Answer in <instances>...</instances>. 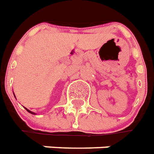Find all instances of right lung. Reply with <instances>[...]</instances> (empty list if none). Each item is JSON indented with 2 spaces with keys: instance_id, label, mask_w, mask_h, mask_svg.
Masks as SVG:
<instances>
[{
  "instance_id": "obj_1",
  "label": "right lung",
  "mask_w": 154,
  "mask_h": 154,
  "mask_svg": "<svg viewBox=\"0 0 154 154\" xmlns=\"http://www.w3.org/2000/svg\"><path fill=\"white\" fill-rule=\"evenodd\" d=\"M14 97H15V95H14ZM25 109H26V111L29 112V113H31V114H35V113L32 112V111H31V110H29V109H26V108H25Z\"/></svg>"
}]
</instances>
